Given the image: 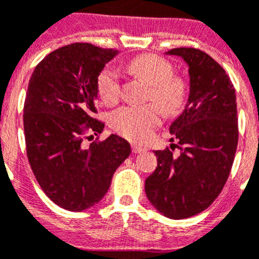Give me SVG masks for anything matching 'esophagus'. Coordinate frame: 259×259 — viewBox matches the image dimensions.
Returning <instances> with one entry per match:
<instances>
[{
    "instance_id": "esophagus-1",
    "label": "esophagus",
    "mask_w": 259,
    "mask_h": 259,
    "mask_svg": "<svg viewBox=\"0 0 259 259\" xmlns=\"http://www.w3.org/2000/svg\"><path fill=\"white\" fill-rule=\"evenodd\" d=\"M132 152H134V153H143V152H146V148H145V146L137 145V144H132Z\"/></svg>"
}]
</instances>
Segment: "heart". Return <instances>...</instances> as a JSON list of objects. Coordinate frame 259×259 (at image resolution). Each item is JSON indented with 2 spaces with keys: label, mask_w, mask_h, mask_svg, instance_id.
Instances as JSON below:
<instances>
[{
  "label": "heart",
  "mask_w": 259,
  "mask_h": 259,
  "mask_svg": "<svg viewBox=\"0 0 259 259\" xmlns=\"http://www.w3.org/2000/svg\"><path fill=\"white\" fill-rule=\"evenodd\" d=\"M130 74L149 85L148 100L155 102L166 114H175L187 98V84L180 76L172 75L170 62L153 54H144L132 59L127 66ZM98 93L106 105H114L120 97L122 81L118 71L107 67L98 76ZM155 105L123 106L110 116V125L119 135L143 140L161 120V111Z\"/></svg>",
  "instance_id": "heart-1"
}]
</instances>
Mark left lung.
Masks as SVG:
<instances>
[{
  "label": "left lung",
  "instance_id": "obj_1",
  "mask_svg": "<svg viewBox=\"0 0 259 259\" xmlns=\"http://www.w3.org/2000/svg\"><path fill=\"white\" fill-rule=\"evenodd\" d=\"M167 54L188 65L189 97L170 125L178 144L154 152L158 164L145 193L164 217L185 219L207 209L230 176L239 140L236 93L224 68L202 50L175 48Z\"/></svg>",
  "mask_w": 259,
  "mask_h": 259
}]
</instances>
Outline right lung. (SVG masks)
<instances>
[{"instance_id":"obj_1","label":"right lung","mask_w":259,"mask_h":259,"mask_svg":"<svg viewBox=\"0 0 259 259\" xmlns=\"http://www.w3.org/2000/svg\"><path fill=\"white\" fill-rule=\"evenodd\" d=\"M118 50L75 42L49 53L36 66L24 101L28 162L48 197L70 211H83L102 200L115 170L131 154L118 135L83 146L87 134H101L93 118L98 75Z\"/></svg>"}]
</instances>
